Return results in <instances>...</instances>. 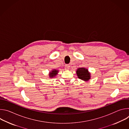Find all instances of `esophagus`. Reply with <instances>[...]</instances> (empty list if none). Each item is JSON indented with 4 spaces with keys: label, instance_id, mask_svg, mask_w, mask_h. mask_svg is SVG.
Listing matches in <instances>:
<instances>
[{
    "label": "esophagus",
    "instance_id": "1",
    "mask_svg": "<svg viewBox=\"0 0 129 129\" xmlns=\"http://www.w3.org/2000/svg\"><path fill=\"white\" fill-rule=\"evenodd\" d=\"M69 68H70V66L69 65H66L65 66V69L66 70H69Z\"/></svg>",
    "mask_w": 129,
    "mask_h": 129
}]
</instances>
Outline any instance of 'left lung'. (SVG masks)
Segmentation results:
<instances>
[{"label": "left lung", "mask_w": 129, "mask_h": 129, "mask_svg": "<svg viewBox=\"0 0 129 129\" xmlns=\"http://www.w3.org/2000/svg\"><path fill=\"white\" fill-rule=\"evenodd\" d=\"M76 73L78 77L84 81L87 82L91 79L90 72H89L88 69L85 67L78 68Z\"/></svg>", "instance_id": "1"}]
</instances>
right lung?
I'll list each match as a JSON object with an SVG mask.
<instances>
[{
  "label": "right lung",
  "mask_w": 129,
  "mask_h": 129,
  "mask_svg": "<svg viewBox=\"0 0 129 129\" xmlns=\"http://www.w3.org/2000/svg\"><path fill=\"white\" fill-rule=\"evenodd\" d=\"M58 72H59V70H57V69H53L51 70V71L49 72V78L52 79V78L55 77L58 75Z\"/></svg>",
  "instance_id": "1"
}]
</instances>
